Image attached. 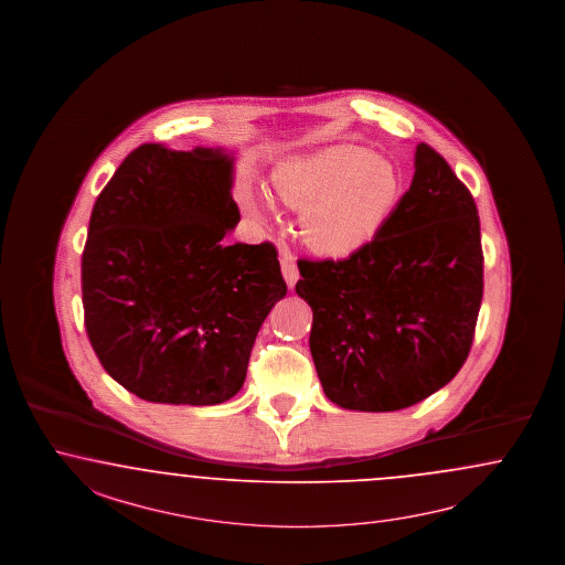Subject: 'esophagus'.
Returning a JSON list of instances; mask_svg holds the SVG:
<instances>
[{"label":"esophagus","mask_w":565,"mask_h":565,"mask_svg":"<svg viewBox=\"0 0 565 565\" xmlns=\"http://www.w3.org/2000/svg\"><path fill=\"white\" fill-rule=\"evenodd\" d=\"M280 268H282V276H285L289 289H292L295 282H297V278H299V270H297V264H295L292 255L285 254L280 257Z\"/></svg>","instance_id":"1"}]
</instances>
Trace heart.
I'll list each match as a JSON object with an SVG mask.
<instances>
[{"label":"heart","mask_w":565,"mask_h":565,"mask_svg":"<svg viewBox=\"0 0 565 565\" xmlns=\"http://www.w3.org/2000/svg\"><path fill=\"white\" fill-rule=\"evenodd\" d=\"M274 195L303 212V238L316 254L349 257L379 235L401 198L399 170L358 146H330L274 166ZM238 201L257 220L273 218V195L241 186Z\"/></svg>","instance_id":"1"}]
</instances>
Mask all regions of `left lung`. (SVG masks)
I'll use <instances>...</instances> for the list:
<instances>
[{"instance_id":"obj_1","label":"left lung","mask_w":565,"mask_h":565,"mask_svg":"<svg viewBox=\"0 0 565 565\" xmlns=\"http://www.w3.org/2000/svg\"><path fill=\"white\" fill-rule=\"evenodd\" d=\"M409 189L379 235L347 259H299L310 351L343 409L397 412L451 383L482 301L476 203L433 147H416Z\"/></svg>"}]
</instances>
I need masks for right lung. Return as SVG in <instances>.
Here are the masks:
<instances>
[{
	"mask_svg": "<svg viewBox=\"0 0 565 565\" xmlns=\"http://www.w3.org/2000/svg\"><path fill=\"white\" fill-rule=\"evenodd\" d=\"M222 147L130 151L93 205L81 262L85 328L139 399L218 405L245 383L255 337L287 295L270 243H228L241 220Z\"/></svg>",
	"mask_w": 565,
	"mask_h": 565,
	"instance_id": "right-lung-1",
	"label": "right lung"
}]
</instances>
